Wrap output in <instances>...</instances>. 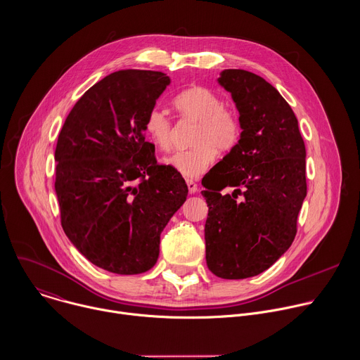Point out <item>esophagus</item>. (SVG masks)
<instances>
[{"mask_svg":"<svg viewBox=\"0 0 360 360\" xmlns=\"http://www.w3.org/2000/svg\"><path fill=\"white\" fill-rule=\"evenodd\" d=\"M186 185L189 189V193H196L198 192V184L192 179H186Z\"/></svg>","mask_w":360,"mask_h":360,"instance_id":"34e87169","label":"esophagus"}]
</instances>
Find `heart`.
<instances>
[{
	"mask_svg": "<svg viewBox=\"0 0 360 360\" xmlns=\"http://www.w3.org/2000/svg\"><path fill=\"white\" fill-rule=\"evenodd\" d=\"M174 107L181 118L198 123L189 150H182L165 160L185 178H199L214 162L216 148L229 151L240 136L237 117L224 108L223 100L212 90L193 86L174 98ZM144 129L153 144L161 151H169L174 144V123L161 108L147 114Z\"/></svg>",
	"mask_w": 360,
	"mask_h": 360,
	"instance_id": "b5f03b06",
	"label": "heart"
}]
</instances>
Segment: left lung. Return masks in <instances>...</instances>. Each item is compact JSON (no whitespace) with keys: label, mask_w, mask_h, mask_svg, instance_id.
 <instances>
[{"label":"left lung","mask_w":360,"mask_h":360,"mask_svg":"<svg viewBox=\"0 0 360 360\" xmlns=\"http://www.w3.org/2000/svg\"><path fill=\"white\" fill-rule=\"evenodd\" d=\"M217 82L231 94L242 134L202 181L206 264L220 278L242 280L292 245L307 196V153L298 120L274 86L243 69H226Z\"/></svg>","instance_id":"8db88e82"}]
</instances>
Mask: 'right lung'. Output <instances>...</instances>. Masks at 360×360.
<instances>
[{"instance_id": "right-lung-1", "label": "right lung", "mask_w": 360, "mask_h": 360, "mask_svg": "<svg viewBox=\"0 0 360 360\" xmlns=\"http://www.w3.org/2000/svg\"><path fill=\"white\" fill-rule=\"evenodd\" d=\"M171 83L162 72L127 69L91 86L73 105L55 150L60 223L94 266L148 271L161 231L184 205L185 179L155 160L144 123Z\"/></svg>"}]
</instances>
